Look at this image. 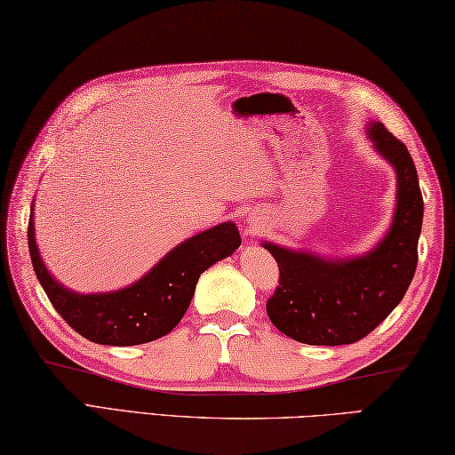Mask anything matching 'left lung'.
I'll list each match as a JSON object with an SVG mask.
<instances>
[{"mask_svg": "<svg viewBox=\"0 0 455 455\" xmlns=\"http://www.w3.org/2000/svg\"><path fill=\"white\" fill-rule=\"evenodd\" d=\"M368 135L398 175V204L384 241L352 260H324L264 243L280 276L267 314L296 342L340 346L362 340L398 307L414 278L424 219L416 164L406 145L382 123H371Z\"/></svg>", "mask_w": 455, "mask_h": 455, "instance_id": "left-lung-1", "label": "left lung"}]
</instances>
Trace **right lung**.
Here are the masks:
<instances>
[{
    "label": "right lung",
    "instance_id": "right-lung-1",
    "mask_svg": "<svg viewBox=\"0 0 455 455\" xmlns=\"http://www.w3.org/2000/svg\"><path fill=\"white\" fill-rule=\"evenodd\" d=\"M29 254L49 302L77 334L107 346H135L169 334L185 316L203 272L241 246L233 222L195 235L172 249L133 286L107 294H77L63 288L41 260L33 217L28 225Z\"/></svg>",
    "mask_w": 455,
    "mask_h": 455
}]
</instances>
